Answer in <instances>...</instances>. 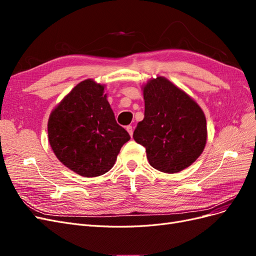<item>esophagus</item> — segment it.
I'll return each mask as SVG.
<instances>
[{
    "label": "esophagus",
    "mask_w": 256,
    "mask_h": 256,
    "mask_svg": "<svg viewBox=\"0 0 256 256\" xmlns=\"http://www.w3.org/2000/svg\"><path fill=\"white\" fill-rule=\"evenodd\" d=\"M126 130L128 131L129 136H132V134H134V128H132V126H127V127H126Z\"/></svg>",
    "instance_id": "34e87169"
}]
</instances>
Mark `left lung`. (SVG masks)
Returning <instances> with one entry per match:
<instances>
[{"label": "left lung", "mask_w": 256, "mask_h": 256, "mask_svg": "<svg viewBox=\"0 0 256 256\" xmlns=\"http://www.w3.org/2000/svg\"><path fill=\"white\" fill-rule=\"evenodd\" d=\"M144 118L134 132L146 148L150 164L174 174L190 166L203 152L207 141L203 110L187 92L164 76L142 85Z\"/></svg>", "instance_id": "obj_1"}]
</instances>
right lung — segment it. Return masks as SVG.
Returning a JSON list of instances; mask_svg holds the SVG:
<instances>
[{
  "mask_svg": "<svg viewBox=\"0 0 256 256\" xmlns=\"http://www.w3.org/2000/svg\"><path fill=\"white\" fill-rule=\"evenodd\" d=\"M106 85L86 79L52 110L48 140L56 158L83 177L100 176L113 168L122 146L130 140L115 120Z\"/></svg>",
  "mask_w": 256,
  "mask_h": 256,
  "instance_id": "1",
  "label": "right lung"
}]
</instances>
